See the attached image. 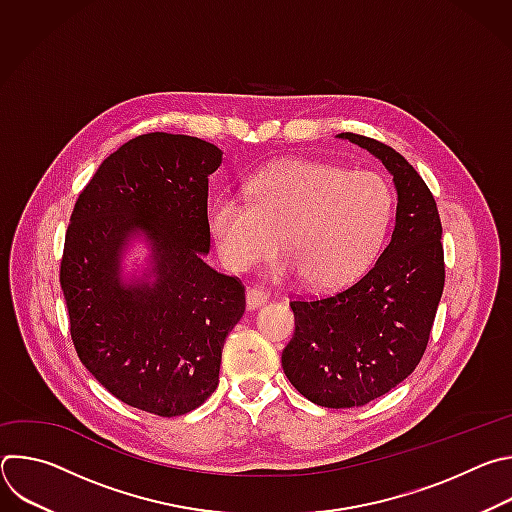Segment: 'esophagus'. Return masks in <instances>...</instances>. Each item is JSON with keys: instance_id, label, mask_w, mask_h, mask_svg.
I'll use <instances>...</instances> for the list:
<instances>
[{"instance_id": "esophagus-1", "label": "esophagus", "mask_w": 512, "mask_h": 512, "mask_svg": "<svg viewBox=\"0 0 512 512\" xmlns=\"http://www.w3.org/2000/svg\"><path fill=\"white\" fill-rule=\"evenodd\" d=\"M267 300H269V294L265 289H261V287H249L247 289V308L249 310L261 308L263 304H267Z\"/></svg>"}]
</instances>
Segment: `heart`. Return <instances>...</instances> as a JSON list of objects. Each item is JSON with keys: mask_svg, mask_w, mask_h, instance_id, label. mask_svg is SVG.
Returning <instances> with one entry per match:
<instances>
[{"mask_svg": "<svg viewBox=\"0 0 512 512\" xmlns=\"http://www.w3.org/2000/svg\"><path fill=\"white\" fill-rule=\"evenodd\" d=\"M249 203L221 194L210 231L227 267L245 271L279 239L283 255L271 275H304L314 287H336L369 263L393 210L387 182L369 170L289 160L269 164L247 182Z\"/></svg>", "mask_w": 512, "mask_h": 512, "instance_id": "obj_1", "label": "heart"}]
</instances>
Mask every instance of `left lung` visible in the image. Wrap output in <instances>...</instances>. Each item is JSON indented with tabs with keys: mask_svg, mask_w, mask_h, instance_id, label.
Returning <instances> with one entry per match:
<instances>
[{
	"mask_svg": "<svg viewBox=\"0 0 512 512\" xmlns=\"http://www.w3.org/2000/svg\"><path fill=\"white\" fill-rule=\"evenodd\" d=\"M391 172L395 229L377 263L334 294L294 300V338L281 367L306 399L330 409L369 403L407 379L419 364L442 300L446 265L433 194L389 145L338 133Z\"/></svg>",
	"mask_w": 512,
	"mask_h": 512,
	"instance_id": "8db88e82",
	"label": "left lung"
}]
</instances>
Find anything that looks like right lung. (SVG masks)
Here are the masks:
<instances>
[{"label": "right lung", "instance_id": "obj_1", "mask_svg": "<svg viewBox=\"0 0 512 512\" xmlns=\"http://www.w3.org/2000/svg\"><path fill=\"white\" fill-rule=\"evenodd\" d=\"M221 162L198 137H133L79 194L64 237L60 287L81 362L119 401L160 417L214 393L225 340L245 312L241 279L202 261L208 176ZM135 234L151 243L153 267L123 284L120 257Z\"/></svg>", "mask_w": 512, "mask_h": 512}]
</instances>
